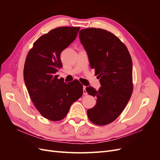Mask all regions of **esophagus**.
<instances>
[{
	"label": "esophagus",
	"mask_w": 160,
	"mask_h": 160,
	"mask_svg": "<svg viewBox=\"0 0 160 160\" xmlns=\"http://www.w3.org/2000/svg\"><path fill=\"white\" fill-rule=\"evenodd\" d=\"M85 88H86V87H85V86H83V95H88V92H87Z\"/></svg>",
	"instance_id": "esophagus-1"
}]
</instances>
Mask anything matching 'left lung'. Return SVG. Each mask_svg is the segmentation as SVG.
I'll list each match as a JSON object with an SVG mask.
<instances>
[{
  "label": "left lung",
  "mask_w": 160,
  "mask_h": 160,
  "mask_svg": "<svg viewBox=\"0 0 160 160\" xmlns=\"http://www.w3.org/2000/svg\"><path fill=\"white\" fill-rule=\"evenodd\" d=\"M79 36L101 85L98 91L86 88L97 98L96 105L88 110V118L96 125H108L122 113L132 96V57L126 46L111 32L88 28L81 30Z\"/></svg>",
  "instance_id": "8db88e82"
}]
</instances>
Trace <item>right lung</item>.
<instances>
[{"label": "right lung", "instance_id": "1", "mask_svg": "<svg viewBox=\"0 0 160 160\" xmlns=\"http://www.w3.org/2000/svg\"><path fill=\"white\" fill-rule=\"evenodd\" d=\"M80 27H62L40 37L28 51L24 66V81L36 109L47 119L65 118L71 105L83 95L78 80L68 83L55 73L61 68V52L75 39Z\"/></svg>", "mask_w": 160, "mask_h": 160}]
</instances>
